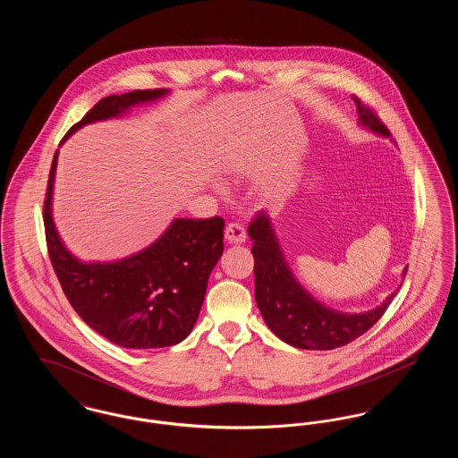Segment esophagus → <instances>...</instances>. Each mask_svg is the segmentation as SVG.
<instances>
[{
	"label": "esophagus",
	"mask_w": 458,
	"mask_h": 458,
	"mask_svg": "<svg viewBox=\"0 0 458 458\" xmlns=\"http://www.w3.org/2000/svg\"><path fill=\"white\" fill-rule=\"evenodd\" d=\"M225 237L230 243H243L247 239V230L240 223H228L225 228Z\"/></svg>",
	"instance_id": "esophagus-1"
}]
</instances>
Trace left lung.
<instances>
[{"instance_id":"1","label":"left lung","mask_w":458,"mask_h":458,"mask_svg":"<svg viewBox=\"0 0 458 458\" xmlns=\"http://www.w3.org/2000/svg\"><path fill=\"white\" fill-rule=\"evenodd\" d=\"M362 127L390 137L388 127L377 113L360 98L352 96ZM254 242L256 302L267 327L284 344L304 350H333L344 347L374 327L392 304V293L383 304L362 314H344L318 302L295 280L284 261L271 221L266 213H256L249 225ZM407 273V267L403 275Z\"/></svg>"}]
</instances>
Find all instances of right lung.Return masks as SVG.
Segmentation results:
<instances>
[{
	"label": "right lung",
	"mask_w": 458,
	"mask_h": 458,
	"mask_svg": "<svg viewBox=\"0 0 458 458\" xmlns=\"http://www.w3.org/2000/svg\"><path fill=\"white\" fill-rule=\"evenodd\" d=\"M163 94L165 89H144L103 98L66 131L64 140L88 123L118 116ZM56 157L58 151L44 199V233L68 302L88 327L125 349H161L185 340L196 325L209 275L223 254L225 219H174L139 254L122 261L81 262L64 247L51 218Z\"/></svg>",
	"instance_id": "right-lung-1"
}]
</instances>
